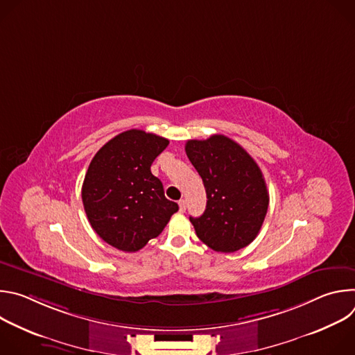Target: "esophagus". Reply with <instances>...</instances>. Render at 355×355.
<instances>
[{"label": "esophagus", "mask_w": 355, "mask_h": 355, "mask_svg": "<svg viewBox=\"0 0 355 355\" xmlns=\"http://www.w3.org/2000/svg\"><path fill=\"white\" fill-rule=\"evenodd\" d=\"M178 205H180V212H185L187 211V200L185 199H181L178 202Z\"/></svg>", "instance_id": "34e87169"}]
</instances>
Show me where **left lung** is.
Masks as SVG:
<instances>
[{
	"label": "left lung",
	"mask_w": 355,
	"mask_h": 355,
	"mask_svg": "<svg viewBox=\"0 0 355 355\" xmlns=\"http://www.w3.org/2000/svg\"><path fill=\"white\" fill-rule=\"evenodd\" d=\"M185 151L204 181L207 209L189 216L196 236L218 252H233L254 240L268 209V191L257 163L234 140L214 135L188 140Z\"/></svg>",
	"instance_id": "obj_1"
}]
</instances>
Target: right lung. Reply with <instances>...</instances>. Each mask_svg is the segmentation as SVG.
I'll return each mask as SVG.
<instances>
[{"instance_id":"1","label":"right lung","mask_w":355,"mask_h":355,"mask_svg":"<svg viewBox=\"0 0 355 355\" xmlns=\"http://www.w3.org/2000/svg\"><path fill=\"white\" fill-rule=\"evenodd\" d=\"M168 140L130 129L101 147L87 170L81 198L95 233L112 247L135 252L157 237L178 205L151 174Z\"/></svg>"}]
</instances>
